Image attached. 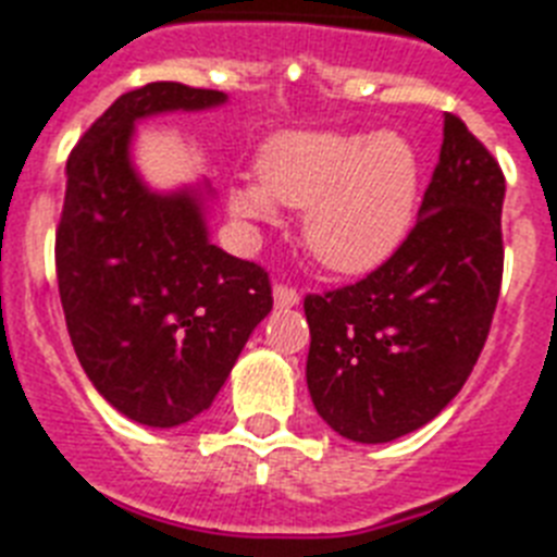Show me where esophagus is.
<instances>
[{
  "instance_id": "obj_1",
  "label": "esophagus",
  "mask_w": 557,
  "mask_h": 557,
  "mask_svg": "<svg viewBox=\"0 0 557 557\" xmlns=\"http://www.w3.org/2000/svg\"><path fill=\"white\" fill-rule=\"evenodd\" d=\"M273 298H275V307H296L298 301H301V296H298L296 287H289V284L278 282L273 287Z\"/></svg>"
}]
</instances>
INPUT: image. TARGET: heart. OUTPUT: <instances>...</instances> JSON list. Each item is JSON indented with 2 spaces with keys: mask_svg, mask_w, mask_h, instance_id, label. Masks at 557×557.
Segmentation results:
<instances>
[{
  "mask_svg": "<svg viewBox=\"0 0 557 557\" xmlns=\"http://www.w3.org/2000/svg\"><path fill=\"white\" fill-rule=\"evenodd\" d=\"M256 176L230 190L242 222H275L278 207L305 210L301 236L312 259L335 273H367L410 230L421 162L398 133L293 131L261 147Z\"/></svg>",
  "mask_w": 557,
  "mask_h": 557,
  "instance_id": "b5f03b06",
  "label": "heart"
}]
</instances>
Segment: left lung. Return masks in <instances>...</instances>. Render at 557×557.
I'll list each match as a JSON object with an SVG mask.
<instances>
[{
    "mask_svg": "<svg viewBox=\"0 0 557 557\" xmlns=\"http://www.w3.org/2000/svg\"><path fill=\"white\" fill-rule=\"evenodd\" d=\"M504 190L495 156L444 113L416 227L361 282L305 298L307 387L335 433L401 438L461 393L498 305Z\"/></svg>",
    "mask_w": 557,
    "mask_h": 557,
    "instance_id": "8db88e82",
    "label": "left lung"
}]
</instances>
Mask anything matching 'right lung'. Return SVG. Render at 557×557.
Returning <instances> with one entry per match:
<instances>
[{
    "label": "right lung",
    "instance_id": "add662e5",
    "mask_svg": "<svg viewBox=\"0 0 557 557\" xmlns=\"http://www.w3.org/2000/svg\"><path fill=\"white\" fill-rule=\"evenodd\" d=\"M178 82L119 96L67 156L57 278L73 350L122 416L178 426L205 412L273 310L268 270L207 242L201 196H159L131 168L133 124L222 104Z\"/></svg>",
    "mask_w": 557,
    "mask_h": 557
}]
</instances>
